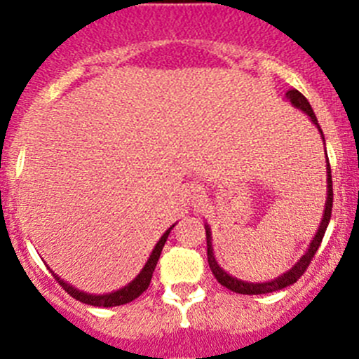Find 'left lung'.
I'll return each instance as SVG.
<instances>
[{
  "mask_svg": "<svg viewBox=\"0 0 359 359\" xmlns=\"http://www.w3.org/2000/svg\"><path fill=\"white\" fill-rule=\"evenodd\" d=\"M285 99H287L288 102H290L292 106L295 107V109L302 111L304 114L309 116V119L313 121V125L316 126L318 132H320L321 140H323V146H327V144H325L323 132H321V126H320V123H318V119H316V114H314L313 107H311V104L307 102L306 97H304L302 93L299 92V90L292 88V90H288L287 93H285ZM325 159H327V201H325L323 219H321L320 226H318L316 234H314L313 240H311V243H309V247H307L306 253H304V255L300 257V259L297 260L295 264H293L290 269L285 271L283 274H280V276L274 278V280L260 281V283H255V281L240 280V278L233 276V274H229L227 271H224L222 267L219 266V262H217L215 253H213L212 229H210L208 224L205 222L206 255H208L210 269H212L213 276L217 278V281H219L222 287L229 288L231 292L243 293V295H262V293L278 292V290H283V288L290 287V285L295 283V281L299 280V278L302 276L304 273H306L307 266H309V262L313 260L314 253L318 252V248H320V245H321V240H323L325 231H327L328 222H330V217H332V205H334V191H332V170H330V163H328V156H327V147H325Z\"/></svg>",
  "mask_w": 359,
  "mask_h": 359,
  "instance_id": "left-lung-1",
  "label": "left lung"
}]
</instances>
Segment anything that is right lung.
I'll return each mask as SVG.
<instances>
[{
    "mask_svg": "<svg viewBox=\"0 0 359 359\" xmlns=\"http://www.w3.org/2000/svg\"><path fill=\"white\" fill-rule=\"evenodd\" d=\"M175 224H173V226H170L168 229L163 233V236L159 238L158 243L154 245L153 252H151L149 259H147V262L144 264V267L140 269V273L137 274V276L133 278V280L130 281L128 285H125V287L118 288V290H114V292L99 293V295H97V293H88V292L78 290V288L72 287L71 283H67L66 280H62L59 274L53 273L52 269H50V271H52V274L55 276V280L60 283V287H62L64 290L69 293V295L74 297L76 300H79V302L88 304V306H95V307L123 306V304H128V302H132V300H135L137 297L140 295V293H144L147 290V287H149V283H151V278H153L154 269H156L159 255H161V250H163V247H165L166 240H168L170 231L175 227Z\"/></svg>",
    "mask_w": 359,
    "mask_h": 359,
    "instance_id": "1",
    "label": "right lung"
}]
</instances>
